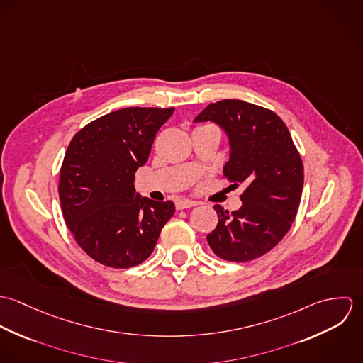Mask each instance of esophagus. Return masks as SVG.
<instances>
[{
	"label": "esophagus",
	"mask_w": 363,
	"mask_h": 363,
	"mask_svg": "<svg viewBox=\"0 0 363 363\" xmlns=\"http://www.w3.org/2000/svg\"><path fill=\"white\" fill-rule=\"evenodd\" d=\"M196 206H199V203H197V201L186 200V199L179 200V201L176 203V208H177V209H186V208L196 207Z\"/></svg>",
	"instance_id": "1"
}]
</instances>
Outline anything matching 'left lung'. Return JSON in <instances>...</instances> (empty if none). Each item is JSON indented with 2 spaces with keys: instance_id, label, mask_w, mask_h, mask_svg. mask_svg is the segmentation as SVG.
<instances>
[{
  "instance_id": "left-lung-1",
  "label": "left lung",
  "mask_w": 363,
  "mask_h": 363,
  "mask_svg": "<svg viewBox=\"0 0 363 363\" xmlns=\"http://www.w3.org/2000/svg\"><path fill=\"white\" fill-rule=\"evenodd\" d=\"M208 120L229 135L225 177L247 184L240 209L213 207L219 220L208 245L222 259L246 262L272 250L291 229L303 190V162L288 127L269 108L223 99L208 104L194 121Z\"/></svg>"
}]
</instances>
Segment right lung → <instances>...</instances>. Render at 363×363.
<instances>
[{"instance_id":"1","label":"right lung","mask_w":363,"mask_h":363,"mask_svg":"<svg viewBox=\"0 0 363 363\" xmlns=\"http://www.w3.org/2000/svg\"><path fill=\"white\" fill-rule=\"evenodd\" d=\"M174 107H125L91 121L71 140L60 169L64 220L91 259L130 268L148 259L172 201L141 199L134 176Z\"/></svg>"}]
</instances>
